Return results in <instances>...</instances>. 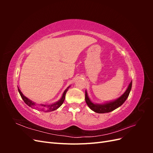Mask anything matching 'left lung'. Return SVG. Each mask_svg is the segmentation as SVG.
<instances>
[{
	"label": "left lung",
	"mask_w": 153,
	"mask_h": 153,
	"mask_svg": "<svg viewBox=\"0 0 153 153\" xmlns=\"http://www.w3.org/2000/svg\"><path fill=\"white\" fill-rule=\"evenodd\" d=\"M132 86V80L129 83L128 85L126 90L125 91L124 93L119 97L118 98L115 99L112 101H106L105 103H96L92 102L89 98V96H88V93L87 91L85 90V102L88 106L94 112L99 114H104V113H108L110 112L115 110L116 108H119V106H121L124 103V101L126 100L128 97L129 94V92L131 91Z\"/></svg>",
	"instance_id": "8db88e82"
}]
</instances>
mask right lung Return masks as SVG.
<instances>
[{
  "label": "right lung",
  "mask_w": 153,
  "mask_h": 153,
  "mask_svg": "<svg viewBox=\"0 0 153 153\" xmlns=\"http://www.w3.org/2000/svg\"><path fill=\"white\" fill-rule=\"evenodd\" d=\"M70 86L71 85H69V87H67V89H65V91H64V92H63V94L62 95V97L61 98V99H60L59 101H57V102H55L53 103L50 104V105L40 104L39 106L37 105L35 102H34V101H32V100H29V98H27L26 96H25L24 95V94H23L22 92H21L20 89H19V87H18V92H19V93H20V94L22 97V98L23 99V100H24V102L29 106H30V107H31L32 108H38L39 110H41V111H43V112H52V111H54L55 110H57V108H59L60 106L62 105V104L64 103V99H65L66 92H67L69 88L70 87Z\"/></svg>",
  "instance_id": "obj_1"
}]
</instances>
